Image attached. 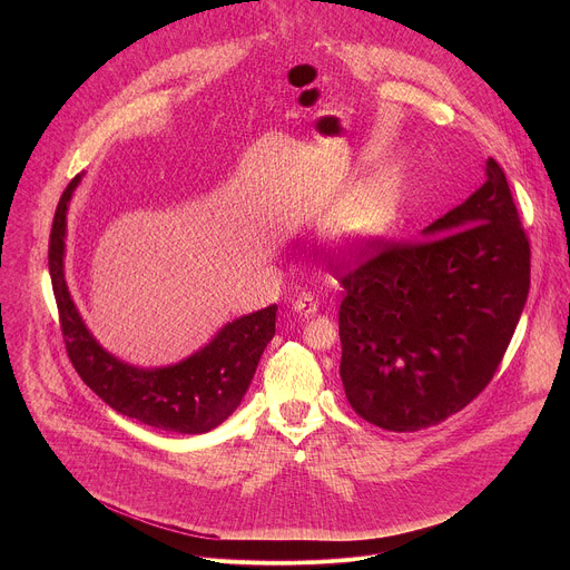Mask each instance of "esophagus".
<instances>
[{"mask_svg": "<svg viewBox=\"0 0 570 570\" xmlns=\"http://www.w3.org/2000/svg\"><path fill=\"white\" fill-rule=\"evenodd\" d=\"M293 311L302 317H311L315 311H317V299L311 295V293H302L295 304H293Z\"/></svg>", "mask_w": 570, "mask_h": 570, "instance_id": "34e87169", "label": "esophagus"}]
</instances>
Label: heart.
I'll list each match as a JSON object with an SVG mask.
<instances>
[{
	"label": "heart",
	"instance_id": "obj_1",
	"mask_svg": "<svg viewBox=\"0 0 570 570\" xmlns=\"http://www.w3.org/2000/svg\"><path fill=\"white\" fill-rule=\"evenodd\" d=\"M399 189L387 176H372L324 223V236L341 248H361L381 238L396 220Z\"/></svg>",
	"mask_w": 570,
	"mask_h": 570
}]
</instances>
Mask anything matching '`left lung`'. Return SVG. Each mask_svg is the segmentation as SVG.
<instances>
[{"mask_svg":"<svg viewBox=\"0 0 570 570\" xmlns=\"http://www.w3.org/2000/svg\"><path fill=\"white\" fill-rule=\"evenodd\" d=\"M484 185L341 277V379L370 424L413 433L462 411L492 381L530 291V243L494 157ZM379 250V246H374Z\"/></svg>","mask_w":570,"mask_h":570,"instance_id":"8db88e82","label":"left lung"}]
</instances>
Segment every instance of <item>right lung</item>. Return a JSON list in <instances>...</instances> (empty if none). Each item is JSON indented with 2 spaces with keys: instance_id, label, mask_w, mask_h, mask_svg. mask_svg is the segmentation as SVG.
<instances>
[{
  "instance_id": "add662e5",
  "label": "right lung",
  "mask_w": 570,
  "mask_h": 570,
  "mask_svg": "<svg viewBox=\"0 0 570 570\" xmlns=\"http://www.w3.org/2000/svg\"><path fill=\"white\" fill-rule=\"evenodd\" d=\"M83 176L78 174L62 191L49 240V275L71 365L124 417L180 435L209 433L246 396L275 336L277 304L225 322L209 343L171 365L139 367L110 354L88 330L65 279L67 212Z\"/></svg>"
}]
</instances>
